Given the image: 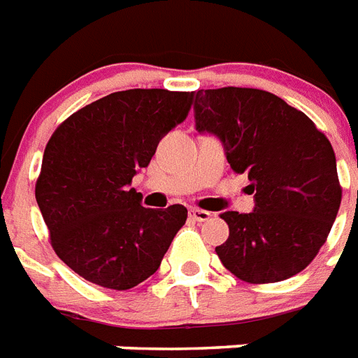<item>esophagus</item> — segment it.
<instances>
[{"label":"esophagus","instance_id":"1","mask_svg":"<svg viewBox=\"0 0 358 358\" xmlns=\"http://www.w3.org/2000/svg\"><path fill=\"white\" fill-rule=\"evenodd\" d=\"M190 218L196 222H207L208 218H213V214L208 210H201V208H190Z\"/></svg>","mask_w":358,"mask_h":358}]
</instances>
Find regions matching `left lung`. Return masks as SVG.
I'll use <instances>...</instances> for the list:
<instances>
[{
	"label": "left lung",
	"instance_id": "obj_1",
	"mask_svg": "<svg viewBox=\"0 0 358 358\" xmlns=\"http://www.w3.org/2000/svg\"><path fill=\"white\" fill-rule=\"evenodd\" d=\"M199 134L222 142L236 173H248L255 207L225 210L222 264L245 282H277L305 270L325 244L342 190L336 157L313 120L257 88L197 90Z\"/></svg>",
	"mask_w": 358,
	"mask_h": 358
}]
</instances>
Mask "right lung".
I'll list each match as a JSON object with an SVG mask.
<instances>
[{
  "label": "right lung",
  "mask_w": 358,
  "mask_h": 358,
  "mask_svg": "<svg viewBox=\"0 0 358 358\" xmlns=\"http://www.w3.org/2000/svg\"><path fill=\"white\" fill-rule=\"evenodd\" d=\"M192 96L162 88L108 94L51 134L34 196L53 250L83 279L129 290L159 270L188 210L142 207L129 185L187 118Z\"/></svg>",
  "instance_id": "add662e5"
}]
</instances>
